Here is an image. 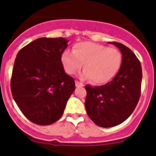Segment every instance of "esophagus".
I'll use <instances>...</instances> for the list:
<instances>
[{
    "mask_svg": "<svg viewBox=\"0 0 156 156\" xmlns=\"http://www.w3.org/2000/svg\"><path fill=\"white\" fill-rule=\"evenodd\" d=\"M76 86L78 87H83V83L81 82H79L78 80H76Z\"/></svg>",
    "mask_w": 156,
    "mask_h": 156,
    "instance_id": "esophagus-1",
    "label": "esophagus"
}]
</instances>
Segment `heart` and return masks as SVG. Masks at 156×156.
<instances>
[{"label": "heart", "mask_w": 156, "mask_h": 156, "mask_svg": "<svg viewBox=\"0 0 156 156\" xmlns=\"http://www.w3.org/2000/svg\"><path fill=\"white\" fill-rule=\"evenodd\" d=\"M122 62L118 49L93 42H82L74 45L73 52H63L62 63L66 73L73 75L83 65L81 77L90 79L96 84L111 80L117 73Z\"/></svg>", "instance_id": "1"}]
</instances>
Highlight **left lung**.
<instances>
[{"instance_id":"left-lung-1","label":"left lung","mask_w":156,"mask_h":156,"mask_svg":"<svg viewBox=\"0 0 156 156\" xmlns=\"http://www.w3.org/2000/svg\"><path fill=\"white\" fill-rule=\"evenodd\" d=\"M110 44H115L122 55L119 72L106 84L85 86L87 113L101 127L117 126L131 115L140 99L142 80L141 65L134 53L120 43Z\"/></svg>"}]
</instances>
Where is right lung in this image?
<instances>
[{
	"instance_id": "add662e5",
	"label": "right lung",
	"mask_w": 156,
	"mask_h": 156,
	"mask_svg": "<svg viewBox=\"0 0 156 156\" xmlns=\"http://www.w3.org/2000/svg\"><path fill=\"white\" fill-rule=\"evenodd\" d=\"M68 40L41 37L18 52L11 90L23 115L36 124L58 120L75 90V81L65 73L62 55Z\"/></svg>"
}]
</instances>
